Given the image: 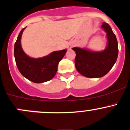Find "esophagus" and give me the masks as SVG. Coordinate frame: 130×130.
<instances>
[{
  "label": "esophagus",
  "mask_w": 130,
  "mask_h": 130,
  "mask_svg": "<svg viewBox=\"0 0 130 130\" xmlns=\"http://www.w3.org/2000/svg\"><path fill=\"white\" fill-rule=\"evenodd\" d=\"M74 46V43H70V44L69 45V49H71L73 46Z\"/></svg>",
  "instance_id": "esophagus-1"
}]
</instances>
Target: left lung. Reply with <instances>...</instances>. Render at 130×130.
<instances>
[{
	"label": "left lung",
	"mask_w": 130,
	"mask_h": 130,
	"mask_svg": "<svg viewBox=\"0 0 130 130\" xmlns=\"http://www.w3.org/2000/svg\"><path fill=\"white\" fill-rule=\"evenodd\" d=\"M102 28L107 34V46L102 51H92L73 47L75 52V66L81 75L89 78H99L106 75L114 66L118 56L116 37L109 24L104 22Z\"/></svg>",
	"instance_id": "left-lung-1"
}]
</instances>
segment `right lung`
I'll return each mask as SVG.
<instances>
[{"mask_svg":"<svg viewBox=\"0 0 130 130\" xmlns=\"http://www.w3.org/2000/svg\"><path fill=\"white\" fill-rule=\"evenodd\" d=\"M23 28L18 36L14 44V55L19 71L30 81L42 83L51 80L58 70L59 62L65 56L67 50L56 51L49 55L39 58H33L26 55L21 45Z\"/></svg>","mask_w":130,"mask_h":130,"instance_id":"1","label":"right lung"}]
</instances>
